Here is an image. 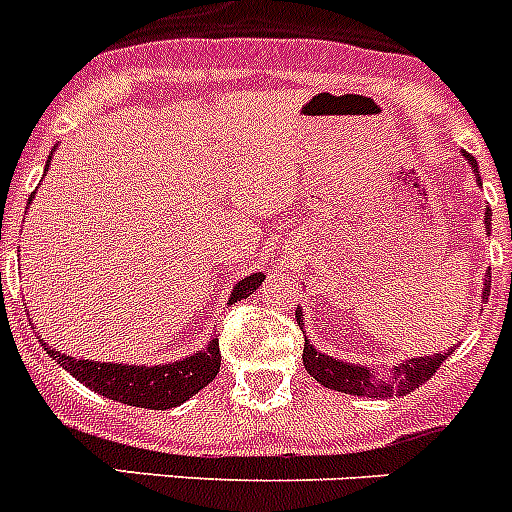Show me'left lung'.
<instances>
[{
	"mask_svg": "<svg viewBox=\"0 0 512 512\" xmlns=\"http://www.w3.org/2000/svg\"><path fill=\"white\" fill-rule=\"evenodd\" d=\"M467 161H472L474 166V158L469 153H464ZM477 169V166H474ZM485 223L490 225V210L485 212ZM487 295H490V282L485 284V292H482V300L487 302ZM297 323L302 325V310L297 307L295 312ZM451 354V351H449ZM449 354H436V356H420V359H410L405 364H400L395 369V377L390 379H377L374 377L372 369H366V366H354V364H346V361H336L330 359V356L320 354L312 348V343H305V351H302V364H305L307 374L312 379H318L320 384L330 387V390H338V392H346V395H369V397H392V395H408L410 390L425 384L428 379L436 374L438 366L443 361L449 359Z\"/></svg>",
	"mask_w": 512,
	"mask_h": 512,
	"instance_id": "8db88e82",
	"label": "left lung"
}]
</instances>
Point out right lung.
<instances>
[{"label":"right lung","mask_w":512,"mask_h":512,"mask_svg":"<svg viewBox=\"0 0 512 512\" xmlns=\"http://www.w3.org/2000/svg\"><path fill=\"white\" fill-rule=\"evenodd\" d=\"M264 282V274H251L235 284L230 305L238 300H246ZM51 359H56L66 372L74 374L79 382H84L89 390L110 400L133 405V408L166 410L176 408L197 395L202 387L212 382L220 372V346L210 341V346L200 354L187 356L174 364L158 366H128V364H104V361H79L74 356H63L53 348H48Z\"/></svg>","instance_id":"right-lung-1"}]
</instances>
